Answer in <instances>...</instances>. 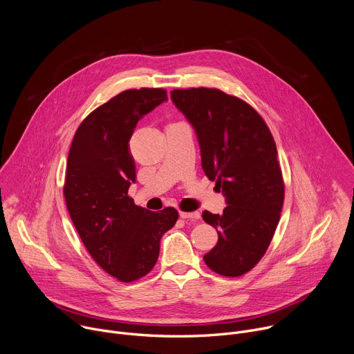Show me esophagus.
Segmentation results:
<instances>
[{
	"label": "esophagus",
	"mask_w": 354,
	"mask_h": 354,
	"mask_svg": "<svg viewBox=\"0 0 354 354\" xmlns=\"http://www.w3.org/2000/svg\"><path fill=\"white\" fill-rule=\"evenodd\" d=\"M179 216L183 220H198L200 218V213H197V212H192V213H189V212H179Z\"/></svg>",
	"instance_id": "obj_1"
}]
</instances>
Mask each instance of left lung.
<instances>
[{"label":"left lung","instance_id":"left-lung-1","mask_svg":"<svg viewBox=\"0 0 354 354\" xmlns=\"http://www.w3.org/2000/svg\"><path fill=\"white\" fill-rule=\"evenodd\" d=\"M172 102L196 130L201 168L223 189V214L203 212L218 232L206 265L225 277L254 269L266 254L284 201L277 148L263 118L217 88L174 89Z\"/></svg>","mask_w":354,"mask_h":354}]
</instances>
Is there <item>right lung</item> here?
Here are the masks:
<instances>
[{
    "instance_id": "obj_1",
    "label": "right lung",
    "mask_w": 354,
    "mask_h": 354,
    "mask_svg": "<svg viewBox=\"0 0 354 354\" xmlns=\"http://www.w3.org/2000/svg\"><path fill=\"white\" fill-rule=\"evenodd\" d=\"M167 99L162 88L123 91L82 120L70 147L63 187L68 214L92 259L123 283L156 266L160 241L179 217L174 207L145 210L129 196L136 180L130 137Z\"/></svg>"
}]
</instances>
